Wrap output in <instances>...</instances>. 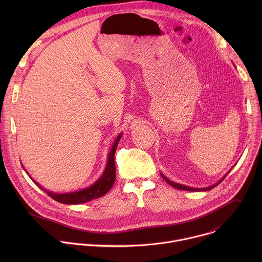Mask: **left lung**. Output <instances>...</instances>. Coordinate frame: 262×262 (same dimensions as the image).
<instances>
[{
	"mask_svg": "<svg viewBox=\"0 0 262 262\" xmlns=\"http://www.w3.org/2000/svg\"><path fill=\"white\" fill-rule=\"evenodd\" d=\"M162 175V177L170 184V185H172L173 188H175V189H178V190H184V191H191V192H196V191H198V192H200V191H209V190H211V189H213L214 186H216L219 183H221L222 181H223V179L225 178H222L219 182H216L215 184H213V185H211V186H208V188H204V189H194V188H190V186H186V185H182V184H179V183H175V182H173V181H171V180H169L167 177H165L163 174H161Z\"/></svg>",
	"mask_w": 262,
	"mask_h": 262,
	"instance_id": "1",
	"label": "left lung"
}]
</instances>
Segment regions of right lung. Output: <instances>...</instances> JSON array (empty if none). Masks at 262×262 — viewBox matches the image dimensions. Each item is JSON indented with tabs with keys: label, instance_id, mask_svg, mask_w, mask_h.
I'll return each instance as SVG.
<instances>
[{
	"label": "right lung",
	"instance_id": "1",
	"mask_svg": "<svg viewBox=\"0 0 262 262\" xmlns=\"http://www.w3.org/2000/svg\"><path fill=\"white\" fill-rule=\"evenodd\" d=\"M121 138V135L118 136V138L116 139L113 147H112L110 155H108V161L105 167V170L102 174V176L94 183L92 184L90 188H87L85 190L82 191H78V192H73V193H67V194H55L52 192H49L45 189H42L41 186L35 182L32 178V180L39 186L40 189H42L51 198H53L54 200L60 202V203H64V204H81L84 202H88L91 201L93 199H97L101 196H103L104 194H106L112 186H113L115 179H116V167H115V152H116V148L117 145L119 143V140Z\"/></svg>",
	"mask_w": 262,
	"mask_h": 262
}]
</instances>
